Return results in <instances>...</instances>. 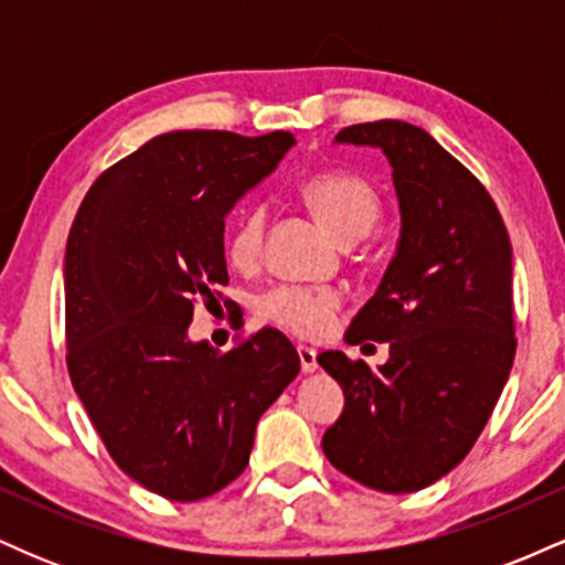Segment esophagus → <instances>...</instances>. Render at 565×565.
Masks as SVG:
<instances>
[{
	"instance_id": "esophagus-1",
	"label": "esophagus",
	"mask_w": 565,
	"mask_h": 565,
	"mask_svg": "<svg viewBox=\"0 0 565 565\" xmlns=\"http://www.w3.org/2000/svg\"><path fill=\"white\" fill-rule=\"evenodd\" d=\"M297 355H300V366H302L305 374H313L316 369H319V361H316V350L300 345V348H297Z\"/></svg>"
}]
</instances>
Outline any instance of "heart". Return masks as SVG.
<instances>
[{
    "label": "heart",
    "mask_w": 565,
    "mask_h": 565,
    "mask_svg": "<svg viewBox=\"0 0 565 565\" xmlns=\"http://www.w3.org/2000/svg\"><path fill=\"white\" fill-rule=\"evenodd\" d=\"M300 196L319 223L342 244L359 242L377 225L382 204L364 178L350 172H323L300 188ZM265 210L249 206L225 236V255L238 270H252L260 260ZM340 297L332 289L278 287L260 300L263 319L297 337H321L332 327Z\"/></svg>",
    "instance_id": "1"
}]
</instances>
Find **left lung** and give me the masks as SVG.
Wrapping results in <instances>:
<instances>
[{
	"label": "left lung",
	"mask_w": 565,
	"mask_h": 565,
	"mask_svg": "<svg viewBox=\"0 0 565 565\" xmlns=\"http://www.w3.org/2000/svg\"><path fill=\"white\" fill-rule=\"evenodd\" d=\"M334 142L391 161L401 236L345 334L350 345L391 342V359L372 372L342 350L319 355L345 393L321 446L353 481L408 494L468 457L510 377L512 246L489 191L423 127L366 121Z\"/></svg>",
	"instance_id": "1"
}]
</instances>
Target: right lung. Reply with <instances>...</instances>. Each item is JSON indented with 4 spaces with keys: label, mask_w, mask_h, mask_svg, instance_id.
<instances>
[{
    "label": "right lung",
    "mask_w": 565,
    "mask_h": 565,
    "mask_svg": "<svg viewBox=\"0 0 565 565\" xmlns=\"http://www.w3.org/2000/svg\"><path fill=\"white\" fill-rule=\"evenodd\" d=\"M295 142L159 135L95 180L71 225V382L114 462L172 502L242 476L263 412L300 372L295 345L270 327L228 353L188 340L193 302L228 284L225 217Z\"/></svg>",
    "instance_id": "add662e5"
}]
</instances>
